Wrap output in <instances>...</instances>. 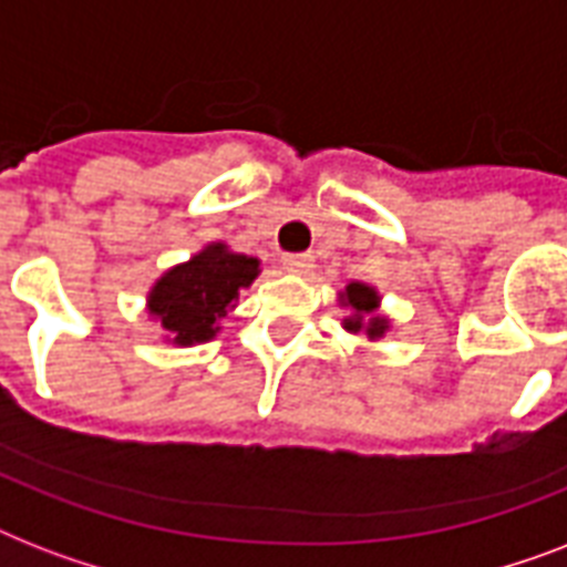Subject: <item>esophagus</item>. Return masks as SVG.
I'll return each instance as SVG.
<instances>
[{"label": "esophagus", "mask_w": 567, "mask_h": 567, "mask_svg": "<svg viewBox=\"0 0 567 567\" xmlns=\"http://www.w3.org/2000/svg\"><path fill=\"white\" fill-rule=\"evenodd\" d=\"M311 261H315V258H311L309 252H291V256L282 258L285 270H291V274H309L311 267H315Z\"/></svg>", "instance_id": "esophagus-1"}]
</instances>
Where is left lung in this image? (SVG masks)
I'll use <instances>...</instances> for the list:
<instances>
[{
    "mask_svg": "<svg viewBox=\"0 0 567 567\" xmlns=\"http://www.w3.org/2000/svg\"><path fill=\"white\" fill-rule=\"evenodd\" d=\"M338 302L350 309L341 323H344L347 332H353V336H364L368 341H379V338H385V332L391 329V320L385 315H379V291L373 285L364 282H350L344 291L338 293Z\"/></svg>",
    "mask_w": 567,
    "mask_h": 567,
    "instance_id": "8db88e82",
    "label": "left lung"
}]
</instances>
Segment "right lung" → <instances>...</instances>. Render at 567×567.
I'll return each mask as SVG.
<instances>
[{
	"mask_svg": "<svg viewBox=\"0 0 567 567\" xmlns=\"http://www.w3.org/2000/svg\"><path fill=\"white\" fill-rule=\"evenodd\" d=\"M261 274L256 256H244L229 244H205L188 261L164 270L146 293V315L167 332L164 341L194 347L220 332V320L238 306L240 288Z\"/></svg>",
	"mask_w": 567,
	"mask_h": 567,
	"instance_id": "obj_1",
	"label": "right lung"
}]
</instances>
